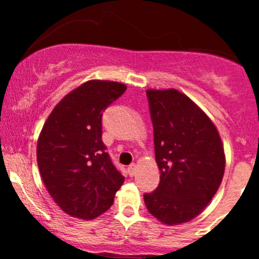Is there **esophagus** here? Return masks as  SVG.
I'll return each instance as SVG.
<instances>
[{
    "instance_id": "34e87169",
    "label": "esophagus",
    "mask_w": 259,
    "mask_h": 259,
    "mask_svg": "<svg viewBox=\"0 0 259 259\" xmlns=\"http://www.w3.org/2000/svg\"><path fill=\"white\" fill-rule=\"evenodd\" d=\"M127 173H129L130 177H134L136 174V164L135 163H132V164L127 167Z\"/></svg>"
}]
</instances>
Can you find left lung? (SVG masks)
<instances>
[{
	"mask_svg": "<svg viewBox=\"0 0 259 259\" xmlns=\"http://www.w3.org/2000/svg\"><path fill=\"white\" fill-rule=\"evenodd\" d=\"M158 187L145 194L148 212L164 224L194 219L218 191L225 168L221 136L209 118L181 92L147 90Z\"/></svg>",
	"mask_w": 259,
	"mask_h": 259,
	"instance_id": "1",
	"label": "left lung"
}]
</instances>
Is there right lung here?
<instances>
[{
    "label": "right lung",
    "instance_id": "1",
    "mask_svg": "<svg viewBox=\"0 0 259 259\" xmlns=\"http://www.w3.org/2000/svg\"><path fill=\"white\" fill-rule=\"evenodd\" d=\"M125 90L120 82L91 80L68 94L45 123L37 165L47 191L67 214L96 218L123 185L102 141V113Z\"/></svg>",
    "mask_w": 259,
    "mask_h": 259
}]
</instances>
